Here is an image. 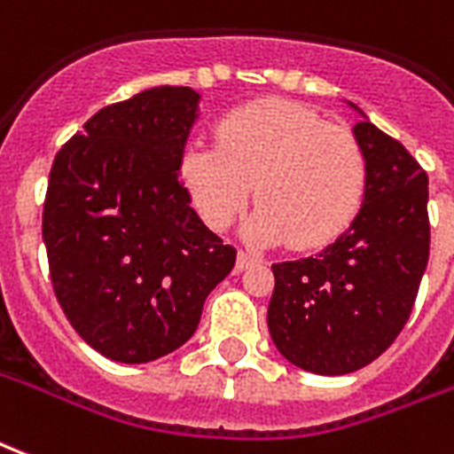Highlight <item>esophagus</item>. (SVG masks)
Returning a JSON list of instances; mask_svg holds the SVG:
<instances>
[{"instance_id": "34e87169", "label": "esophagus", "mask_w": 454, "mask_h": 454, "mask_svg": "<svg viewBox=\"0 0 454 454\" xmlns=\"http://www.w3.org/2000/svg\"><path fill=\"white\" fill-rule=\"evenodd\" d=\"M257 262H260V260H257L254 254L240 250V253H238V260H236V270L243 271V270H247V267H253V264H257Z\"/></svg>"}]
</instances>
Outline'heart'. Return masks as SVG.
Wrapping results in <instances>:
<instances>
[{"label":"heart","mask_w":454,"mask_h":454,"mask_svg":"<svg viewBox=\"0 0 454 454\" xmlns=\"http://www.w3.org/2000/svg\"><path fill=\"white\" fill-rule=\"evenodd\" d=\"M180 180L214 231H226L254 190L260 209L245 226L247 238H288L298 250H312L356 221L368 190V160L347 127L322 122L294 100L262 98L221 117L216 144H187Z\"/></svg>","instance_id":"obj_1"}]
</instances>
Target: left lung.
Masks as SVG:
<instances>
[{
	"instance_id": "obj_1",
	"label": "left lung",
	"mask_w": 454,
	"mask_h": 454,
	"mask_svg": "<svg viewBox=\"0 0 454 454\" xmlns=\"http://www.w3.org/2000/svg\"><path fill=\"white\" fill-rule=\"evenodd\" d=\"M354 134L368 160L356 221L315 257L271 264V341L286 361L317 375L358 371L397 339L431 247L424 168L365 115Z\"/></svg>"
}]
</instances>
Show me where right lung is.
Returning <instances> with one entry per match:
<instances>
[{
    "instance_id": "obj_1",
    "label": "right lung",
    "mask_w": 454,
    "mask_h": 454,
    "mask_svg": "<svg viewBox=\"0 0 454 454\" xmlns=\"http://www.w3.org/2000/svg\"><path fill=\"white\" fill-rule=\"evenodd\" d=\"M200 93L159 86L103 107L57 151L43 207L67 320L110 361L149 364L200 325L236 247L204 226L180 180Z\"/></svg>"
}]
</instances>
